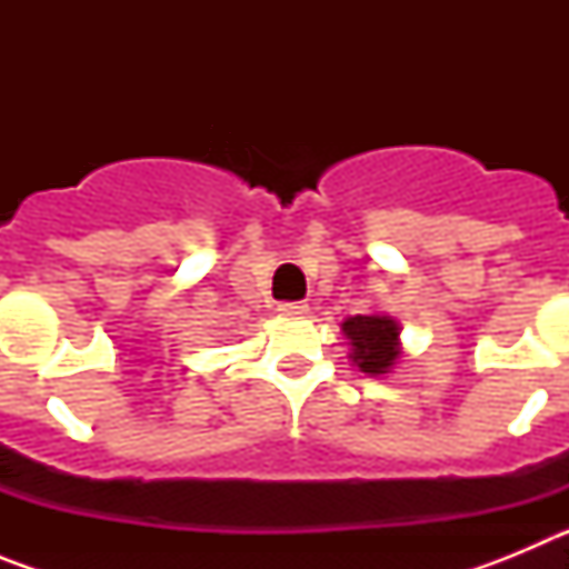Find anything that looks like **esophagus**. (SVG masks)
Instances as JSON below:
<instances>
[{
	"instance_id": "34e87169",
	"label": "esophagus",
	"mask_w": 569,
	"mask_h": 569,
	"mask_svg": "<svg viewBox=\"0 0 569 569\" xmlns=\"http://www.w3.org/2000/svg\"><path fill=\"white\" fill-rule=\"evenodd\" d=\"M308 301H281L279 313L281 316H308Z\"/></svg>"
}]
</instances>
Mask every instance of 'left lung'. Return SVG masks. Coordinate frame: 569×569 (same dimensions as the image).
<instances>
[{"mask_svg": "<svg viewBox=\"0 0 569 569\" xmlns=\"http://www.w3.org/2000/svg\"><path fill=\"white\" fill-rule=\"evenodd\" d=\"M341 333L350 341V356L365 376H390L401 359V328L387 313H356L341 321Z\"/></svg>", "mask_w": 569, "mask_h": 569, "instance_id": "left-lung-1", "label": "left lung"}]
</instances>
